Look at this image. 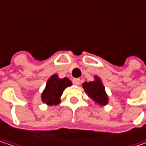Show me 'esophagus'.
Masks as SVG:
<instances>
[{
	"mask_svg": "<svg viewBox=\"0 0 146 146\" xmlns=\"http://www.w3.org/2000/svg\"><path fill=\"white\" fill-rule=\"evenodd\" d=\"M80 79H79V78L73 79V84H74V85L78 86V85H80Z\"/></svg>",
	"mask_w": 146,
	"mask_h": 146,
	"instance_id": "34e87169",
	"label": "esophagus"
}]
</instances>
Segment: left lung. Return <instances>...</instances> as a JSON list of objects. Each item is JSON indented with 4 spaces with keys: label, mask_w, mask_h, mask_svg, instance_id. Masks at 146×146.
<instances>
[{
    "label": "left lung",
    "mask_w": 146,
    "mask_h": 146,
    "mask_svg": "<svg viewBox=\"0 0 146 146\" xmlns=\"http://www.w3.org/2000/svg\"><path fill=\"white\" fill-rule=\"evenodd\" d=\"M82 87L85 90V92L88 95L90 99L94 100L100 106L107 105L109 99L108 96L105 90V86L102 84L101 80L98 76H95V80L84 82Z\"/></svg>",
    "instance_id": "1"
}]
</instances>
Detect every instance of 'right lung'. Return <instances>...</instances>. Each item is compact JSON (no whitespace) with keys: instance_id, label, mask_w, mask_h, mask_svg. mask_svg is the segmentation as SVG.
<instances>
[{"instance_id":"obj_1","label":"right lung","mask_w":146,"mask_h":146,"mask_svg":"<svg viewBox=\"0 0 146 146\" xmlns=\"http://www.w3.org/2000/svg\"><path fill=\"white\" fill-rule=\"evenodd\" d=\"M71 85L72 82L67 77L60 79L56 74L51 76L48 79L46 88L41 94L42 101L48 106H56L60 102V96L64 90Z\"/></svg>"}]
</instances>
